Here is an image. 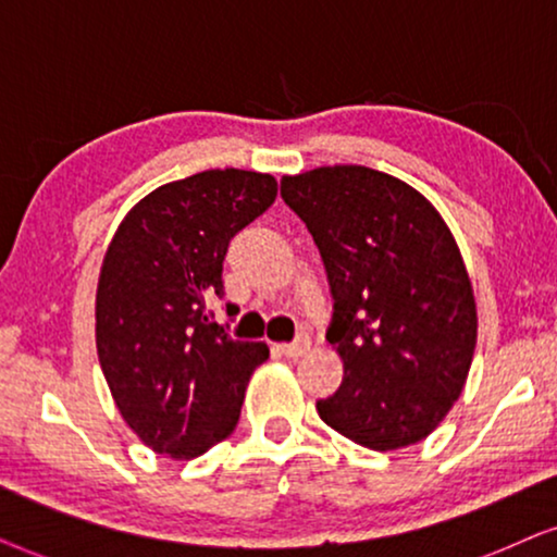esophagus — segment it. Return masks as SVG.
I'll return each instance as SVG.
<instances>
[{"mask_svg":"<svg viewBox=\"0 0 557 557\" xmlns=\"http://www.w3.org/2000/svg\"><path fill=\"white\" fill-rule=\"evenodd\" d=\"M310 348V338L308 336H298L295 341H290V344H280V351H283L285 356H302Z\"/></svg>","mask_w":557,"mask_h":557,"instance_id":"esophagus-1","label":"esophagus"}]
</instances>
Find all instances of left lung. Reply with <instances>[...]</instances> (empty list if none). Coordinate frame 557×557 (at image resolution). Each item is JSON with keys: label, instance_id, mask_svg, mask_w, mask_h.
I'll use <instances>...</instances> for the list:
<instances>
[{"label": "left lung", "instance_id": "obj_1", "mask_svg": "<svg viewBox=\"0 0 557 557\" xmlns=\"http://www.w3.org/2000/svg\"><path fill=\"white\" fill-rule=\"evenodd\" d=\"M280 196L321 251L333 295L325 338L344 382L315 410L372 450L428 438L463 392L476 302L458 244L422 193L364 165L315 168Z\"/></svg>", "mask_w": 557, "mask_h": 557}]
</instances>
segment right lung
<instances>
[{
  "mask_svg": "<svg viewBox=\"0 0 557 557\" xmlns=\"http://www.w3.org/2000/svg\"><path fill=\"white\" fill-rule=\"evenodd\" d=\"M274 196L267 173L203 170L145 196L109 244L96 290L99 364L124 422L154 454L188 461L239 422L270 348L234 341L211 308L224 300L228 242Z\"/></svg>",
  "mask_w": 557,
  "mask_h": 557,
  "instance_id": "obj_1",
  "label": "right lung"
}]
</instances>
